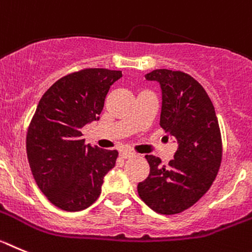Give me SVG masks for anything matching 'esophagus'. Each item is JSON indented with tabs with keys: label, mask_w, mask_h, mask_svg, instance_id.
I'll return each mask as SVG.
<instances>
[{
	"label": "esophagus",
	"mask_w": 252,
	"mask_h": 252,
	"mask_svg": "<svg viewBox=\"0 0 252 252\" xmlns=\"http://www.w3.org/2000/svg\"><path fill=\"white\" fill-rule=\"evenodd\" d=\"M122 157L123 158H133V157H135V153H133V152H130V151H123L122 152V154H121Z\"/></svg>",
	"instance_id": "34e87169"
}]
</instances>
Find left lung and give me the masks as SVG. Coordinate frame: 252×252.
Wrapping results in <instances>:
<instances>
[{
    "instance_id": "1",
    "label": "left lung",
    "mask_w": 252,
    "mask_h": 252,
    "mask_svg": "<svg viewBox=\"0 0 252 252\" xmlns=\"http://www.w3.org/2000/svg\"><path fill=\"white\" fill-rule=\"evenodd\" d=\"M146 79L159 83V124L178 147L168 165L160 164L158 157L146 156L151 171L138 183V194L158 214H180L210 189L219 173L222 159L219 121L206 90L186 72L158 69L148 72Z\"/></svg>"
}]
</instances>
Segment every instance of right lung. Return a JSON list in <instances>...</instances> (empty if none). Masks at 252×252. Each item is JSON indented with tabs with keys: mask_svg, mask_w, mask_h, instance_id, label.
<instances>
[{
	"mask_svg": "<svg viewBox=\"0 0 252 252\" xmlns=\"http://www.w3.org/2000/svg\"><path fill=\"white\" fill-rule=\"evenodd\" d=\"M122 71L84 69L59 79L38 101L26 137L36 185L56 207L69 212L92 206L117 151L85 144L81 128L98 121L110 87Z\"/></svg>",
	"mask_w": 252,
	"mask_h": 252,
	"instance_id": "obj_1",
	"label": "right lung"
}]
</instances>
